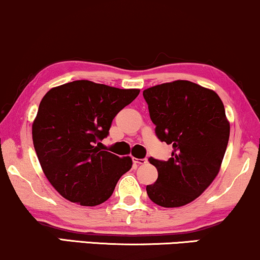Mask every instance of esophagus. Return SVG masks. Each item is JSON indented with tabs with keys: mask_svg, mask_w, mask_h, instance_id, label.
Wrapping results in <instances>:
<instances>
[{
	"mask_svg": "<svg viewBox=\"0 0 260 260\" xmlns=\"http://www.w3.org/2000/svg\"><path fill=\"white\" fill-rule=\"evenodd\" d=\"M134 163L139 164V166H143V164L147 163V159H146V158H141V159H139V158H134Z\"/></svg>",
	"mask_w": 260,
	"mask_h": 260,
	"instance_id": "esophagus-1",
	"label": "esophagus"
}]
</instances>
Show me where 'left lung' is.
Returning a JSON list of instances; mask_svg holds the SVG:
<instances>
[{"label":"left lung","instance_id":"1","mask_svg":"<svg viewBox=\"0 0 260 260\" xmlns=\"http://www.w3.org/2000/svg\"><path fill=\"white\" fill-rule=\"evenodd\" d=\"M143 99L155 135L173 145L168 160L148 159L158 179L146 191L158 206H185L203 193L220 169L230 136L224 105L214 91L186 80L149 87Z\"/></svg>","mask_w":260,"mask_h":260}]
</instances>
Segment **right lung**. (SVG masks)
<instances>
[{"mask_svg": "<svg viewBox=\"0 0 260 260\" xmlns=\"http://www.w3.org/2000/svg\"><path fill=\"white\" fill-rule=\"evenodd\" d=\"M140 90L76 80L51 88L32 124L34 148L46 178L60 196L81 206H99L112 196L133 166L100 145L113 119Z\"/></svg>", "mask_w": 260, "mask_h": 260, "instance_id": "right-lung-1", "label": "right lung"}]
</instances>
